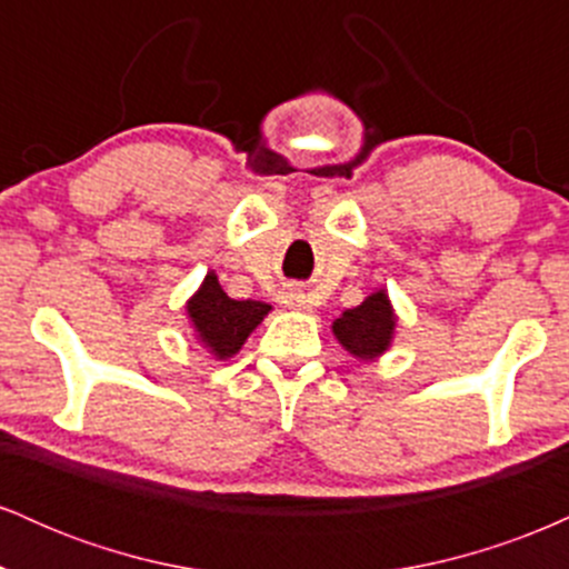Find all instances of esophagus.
Segmentation results:
<instances>
[{
    "label": "esophagus",
    "mask_w": 569,
    "mask_h": 569,
    "mask_svg": "<svg viewBox=\"0 0 569 569\" xmlns=\"http://www.w3.org/2000/svg\"><path fill=\"white\" fill-rule=\"evenodd\" d=\"M278 299L280 305L289 307V310H307V297L299 289H283Z\"/></svg>",
    "instance_id": "1"
}]
</instances>
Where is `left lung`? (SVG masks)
I'll return each instance as SVG.
<instances>
[{"label": "left lung", "mask_w": 569, "mask_h": 569, "mask_svg": "<svg viewBox=\"0 0 569 569\" xmlns=\"http://www.w3.org/2000/svg\"><path fill=\"white\" fill-rule=\"evenodd\" d=\"M398 316L388 291H371L361 305L350 307L331 323V335L356 361L371 363L390 350L396 339Z\"/></svg>", "instance_id": "8db88e82"}]
</instances>
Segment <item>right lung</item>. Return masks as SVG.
<instances>
[{"label":"right lung","mask_w":569,"mask_h":569,"mask_svg":"<svg viewBox=\"0 0 569 569\" xmlns=\"http://www.w3.org/2000/svg\"><path fill=\"white\" fill-rule=\"evenodd\" d=\"M189 329L198 345L217 361L238 356L246 339L270 316L272 307L257 299H232L221 289L217 272L208 270L198 291L184 305Z\"/></svg>","instance_id":"obj_1"}]
</instances>
